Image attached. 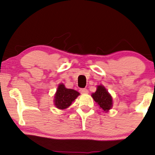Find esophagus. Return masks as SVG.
Instances as JSON below:
<instances>
[{
	"label": "esophagus",
	"mask_w": 155,
	"mask_h": 155,
	"mask_svg": "<svg viewBox=\"0 0 155 155\" xmlns=\"http://www.w3.org/2000/svg\"><path fill=\"white\" fill-rule=\"evenodd\" d=\"M79 91H80V92H81V94H87V93H88V90H87L86 88H81V89H80Z\"/></svg>",
	"instance_id": "34e87169"
}]
</instances>
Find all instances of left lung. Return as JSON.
Segmentation results:
<instances>
[{
  "label": "left lung",
  "instance_id": "1",
  "mask_svg": "<svg viewBox=\"0 0 155 155\" xmlns=\"http://www.w3.org/2000/svg\"><path fill=\"white\" fill-rule=\"evenodd\" d=\"M92 97L104 111H108L112 108V97L103 85H99L97 87V90L92 94Z\"/></svg>",
  "mask_w": 155,
  "mask_h": 155
}]
</instances>
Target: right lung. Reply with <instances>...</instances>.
Segmentation results:
<instances>
[{
	"mask_svg": "<svg viewBox=\"0 0 155 155\" xmlns=\"http://www.w3.org/2000/svg\"><path fill=\"white\" fill-rule=\"evenodd\" d=\"M79 95V92L76 90L67 89L63 84H60L54 95V106L59 109H65Z\"/></svg>",
	"mask_w": 155,
	"mask_h": 155,
	"instance_id": "add662e5",
	"label": "right lung"
}]
</instances>
